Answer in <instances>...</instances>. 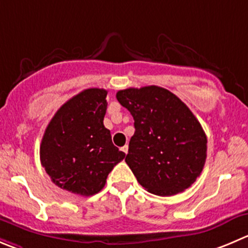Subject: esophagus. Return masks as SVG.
Returning a JSON list of instances; mask_svg holds the SVG:
<instances>
[{
    "label": "esophagus",
    "mask_w": 248,
    "mask_h": 248,
    "mask_svg": "<svg viewBox=\"0 0 248 248\" xmlns=\"http://www.w3.org/2000/svg\"><path fill=\"white\" fill-rule=\"evenodd\" d=\"M122 151L126 155V153H128V146H126V145H125V146H123V147H122Z\"/></svg>",
    "instance_id": "esophagus-1"
}]
</instances>
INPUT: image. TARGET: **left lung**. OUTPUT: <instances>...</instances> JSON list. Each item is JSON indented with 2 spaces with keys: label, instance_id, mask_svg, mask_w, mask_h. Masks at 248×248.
I'll use <instances>...</instances> for the list:
<instances>
[{
  "label": "left lung",
  "instance_id": "obj_1",
  "mask_svg": "<svg viewBox=\"0 0 248 248\" xmlns=\"http://www.w3.org/2000/svg\"><path fill=\"white\" fill-rule=\"evenodd\" d=\"M117 100L134 118L125 162L148 192L171 196L190 187L207 157V136L187 106L163 87H129Z\"/></svg>",
  "mask_w": 248,
  "mask_h": 248
}]
</instances>
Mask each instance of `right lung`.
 <instances>
[{
  "label": "right lung",
  "instance_id": "right-lung-1",
  "mask_svg": "<svg viewBox=\"0 0 248 248\" xmlns=\"http://www.w3.org/2000/svg\"><path fill=\"white\" fill-rule=\"evenodd\" d=\"M107 91L86 89L68 100L48 123L40 159L51 180L69 192L93 196L125 153L112 142L103 125Z\"/></svg>",
  "mask_w": 248,
  "mask_h": 248
}]
</instances>
